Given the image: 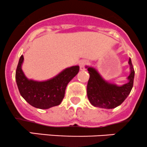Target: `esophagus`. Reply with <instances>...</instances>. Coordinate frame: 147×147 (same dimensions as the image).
I'll use <instances>...</instances> for the list:
<instances>
[{
	"mask_svg": "<svg viewBox=\"0 0 147 147\" xmlns=\"http://www.w3.org/2000/svg\"><path fill=\"white\" fill-rule=\"evenodd\" d=\"M88 64L89 63L87 60H81V61H80L79 65H80V70H84V67H85L86 65Z\"/></svg>",
	"mask_w": 147,
	"mask_h": 147,
	"instance_id": "1",
	"label": "esophagus"
}]
</instances>
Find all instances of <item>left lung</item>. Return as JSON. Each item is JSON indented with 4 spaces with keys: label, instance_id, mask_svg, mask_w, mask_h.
I'll return each instance as SVG.
<instances>
[{
    "label": "left lung",
    "instance_id": "8db88e82",
    "mask_svg": "<svg viewBox=\"0 0 147 147\" xmlns=\"http://www.w3.org/2000/svg\"><path fill=\"white\" fill-rule=\"evenodd\" d=\"M129 65L130 66V74L127 78L129 82L121 86L107 82L94 67H86L90 74L87 94L92 105L96 107L113 109L125 100L132 89L134 78V69L130 58Z\"/></svg>",
    "mask_w": 147,
    "mask_h": 147
}]
</instances>
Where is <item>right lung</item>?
Instances as JSON below:
<instances>
[{
    "label": "right lung",
    "instance_id": "1",
    "mask_svg": "<svg viewBox=\"0 0 147 147\" xmlns=\"http://www.w3.org/2000/svg\"><path fill=\"white\" fill-rule=\"evenodd\" d=\"M23 60V55H21L16 72V83L22 97L38 109H46L60 105L65 97L67 85L78 73L80 67H67L54 78L40 82L26 78L22 70Z\"/></svg>",
    "mask_w": 147,
    "mask_h": 147
}]
</instances>
